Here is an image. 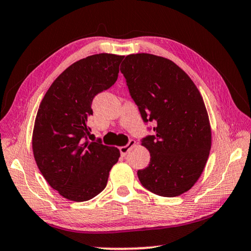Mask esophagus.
<instances>
[{"instance_id":"esophagus-1","label":"esophagus","mask_w":251,"mask_h":251,"mask_svg":"<svg viewBox=\"0 0 251 251\" xmlns=\"http://www.w3.org/2000/svg\"><path fill=\"white\" fill-rule=\"evenodd\" d=\"M135 144H136V142L134 141V139H130L129 141V143L127 144V145H125V146H122V147H120V151H121V155L122 156H126V154L127 152H128V151L130 150L131 147L133 146H135Z\"/></svg>"}]
</instances>
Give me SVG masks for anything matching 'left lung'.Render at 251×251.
<instances>
[{
    "label": "left lung",
    "mask_w": 251,
    "mask_h": 251,
    "mask_svg": "<svg viewBox=\"0 0 251 251\" xmlns=\"http://www.w3.org/2000/svg\"><path fill=\"white\" fill-rule=\"evenodd\" d=\"M131 99L154 135L143 138L150 165L137 172L150 192L176 197L192 188L206 166L211 128L205 103L192 78L171 59L139 53L121 65Z\"/></svg>",
    "instance_id": "8db88e82"
}]
</instances>
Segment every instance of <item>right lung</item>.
I'll return each mask as SVG.
<instances>
[{"label": "right lung", "instance_id": "right-lung-1", "mask_svg": "<svg viewBox=\"0 0 251 251\" xmlns=\"http://www.w3.org/2000/svg\"><path fill=\"white\" fill-rule=\"evenodd\" d=\"M123 58L101 53L75 62L52 83L37 110L34 158L50 186L69 201H86L103 192L121 156L117 147L87 136L93 99L116 82Z\"/></svg>", "mask_w": 251, "mask_h": 251}]
</instances>
